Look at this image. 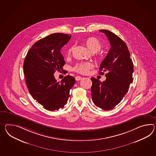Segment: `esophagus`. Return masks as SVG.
Returning a JSON list of instances; mask_svg holds the SVG:
<instances>
[{"label":"esophagus","instance_id":"obj_1","mask_svg":"<svg viewBox=\"0 0 156 156\" xmlns=\"http://www.w3.org/2000/svg\"><path fill=\"white\" fill-rule=\"evenodd\" d=\"M83 78L82 77H81V76H76V80H77V81H78V80H82Z\"/></svg>","mask_w":156,"mask_h":156}]
</instances>
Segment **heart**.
<instances>
[{
    "mask_svg": "<svg viewBox=\"0 0 156 156\" xmlns=\"http://www.w3.org/2000/svg\"><path fill=\"white\" fill-rule=\"evenodd\" d=\"M85 44L88 50L92 53L98 52L102 48V44L98 38L95 37H90L86 39ZM73 47L71 46L68 50V55H70L72 51ZM93 65L90 62H82L78 63L74 67V70L82 74H87L88 71L92 68Z\"/></svg>",
    "mask_w": 156,
    "mask_h": 156,
    "instance_id": "obj_1",
    "label": "heart"
}]
</instances>
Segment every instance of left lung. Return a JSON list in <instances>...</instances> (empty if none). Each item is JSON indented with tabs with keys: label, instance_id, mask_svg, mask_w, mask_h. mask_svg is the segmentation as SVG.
<instances>
[{
	"label": "left lung",
	"instance_id": "1",
	"mask_svg": "<svg viewBox=\"0 0 156 156\" xmlns=\"http://www.w3.org/2000/svg\"><path fill=\"white\" fill-rule=\"evenodd\" d=\"M99 31L106 35L111 47L100 66V74L107 72L106 80L101 82L91 78L92 100L96 106L109 110L121 102L129 91L133 80V63L128 47L121 38L110 31Z\"/></svg>",
	"mask_w": 156,
	"mask_h": 156
}]
</instances>
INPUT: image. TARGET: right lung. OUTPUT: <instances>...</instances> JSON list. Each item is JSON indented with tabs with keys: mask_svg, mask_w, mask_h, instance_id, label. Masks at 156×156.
<instances>
[{
	"mask_svg": "<svg viewBox=\"0 0 156 156\" xmlns=\"http://www.w3.org/2000/svg\"><path fill=\"white\" fill-rule=\"evenodd\" d=\"M70 38L71 35L62 33L48 35L35 43L25 58L23 68L27 87L33 99L47 110L62 108L76 82L69 75L60 82L54 76L56 71L63 70L65 61L61 50Z\"/></svg>",
	"mask_w": 156,
	"mask_h": 156,
	"instance_id": "obj_1",
	"label": "right lung"
}]
</instances>
